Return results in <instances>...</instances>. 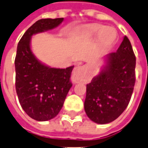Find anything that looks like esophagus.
Listing matches in <instances>:
<instances>
[{
	"label": "esophagus",
	"mask_w": 148,
	"mask_h": 148,
	"mask_svg": "<svg viewBox=\"0 0 148 148\" xmlns=\"http://www.w3.org/2000/svg\"><path fill=\"white\" fill-rule=\"evenodd\" d=\"M84 67L81 65H77L76 66L72 75V80L75 83H77L83 79L84 77Z\"/></svg>",
	"instance_id": "34e87169"
}]
</instances>
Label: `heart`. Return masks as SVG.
<instances>
[{
	"instance_id": "b5f03b06",
	"label": "heart",
	"mask_w": 148,
	"mask_h": 148,
	"mask_svg": "<svg viewBox=\"0 0 148 148\" xmlns=\"http://www.w3.org/2000/svg\"><path fill=\"white\" fill-rule=\"evenodd\" d=\"M83 33L86 37L89 38L95 37L99 34L98 42L101 46H108L115 38L112 28L104 27L103 25L99 24H92L84 26Z\"/></svg>"
}]
</instances>
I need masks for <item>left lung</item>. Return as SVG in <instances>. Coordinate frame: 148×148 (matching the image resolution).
<instances>
[{
  "label": "left lung",
  "instance_id": "8db88e82",
  "mask_svg": "<svg viewBox=\"0 0 148 148\" xmlns=\"http://www.w3.org/2000/svg\"><path fill=\"white\" fill-rule=\"evenodd\" d=\"M101 70L86 86L84 110L92 122L106 124L128 106L135 83L136 59L127 36L116 52L108 54Z\"/></svg>",
  "mask_w": 148,
  "mask_h": 148
}]
</instances>
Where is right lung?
<instances>
[{
    "mask_svg": "<svg viewBox=\"0 0 148 148\" xmlns=\"http://www.w3.org/2000/svg\"><path fill=\"white\" fill-rule=\"evenodd\" d=\"M61 18L40 19L29 27L18 44L15 58V86L21 108L31 119L43 122L55 118L62 109L69 89L74 66L51 68L34 55L30 47L34 34L52 29Z\"/></svg>",
    "mask_w": 148,
    "mask_h": 148,
    "instance_id": "add662e5",
    "label": "right lung"
}]
</instances>
